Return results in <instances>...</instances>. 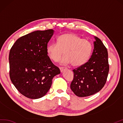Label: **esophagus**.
<instances>
[{
	"instance_id": "esophagus-1",
	"label": "esophagus",
	"mask_w": 123,
	"mask_h": 123,
	"mask_svg": "<svg viewBox=\"0 0 123 123\" xmlns=\"http://www.w3.org/2000/svg\"><path fill=\"white\" fill-rule=\"evenodd\" d=\"M59 69H60V70H61V72H62L65 69V68H64V67H59Z\"/></svg>"
}]
</instances>
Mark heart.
<instances>
[{
	"label": "heart",
	"instance_id": "1",
	"mask_svg": "<svg viewBox=\"0 0 123 123\" xmlns=\"http://www.w3.org/2000/svg\"><path fill=\"white\" fill-rule=\"evenodd\" d=\"M92 46L91 42L82 39L75 34H65L59 36L56 42L49 43L46 51L50 59L58 62L62 55L61 64H72L73 66L79 67L85 64L89 59Z\"/></svg>",
	"mask_w": 123,
	"mask_h": 123
}]
</instances>
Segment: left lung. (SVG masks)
I'll return each instance as SVG.
<instances>
[{
    "label": "left lung",
    "mask_w": 123,
    "mask_h": 123,
    "mask_svg": "<svg viewBox=\"0 0 123 123\" xmlns=\"http://www.w3.org/2000/svg\"><path fill=\"white\" fill-rule=\"evenodd\" d=\"M94 50L89 61L73 69L74 78L70 88L76 96H91L104 86L109 72L108 52L103 42L94 37Z\"/></svg>",
    "instance_id": "left-lung-1"
}]
</instances>
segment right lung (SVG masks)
Instances as JSON below:
<instances>
[{"label": "right lung", "mask_w": 123, "mask_h": 123, "mask_svg": "<svg viewBox=\"0 0 123 123\" xmlns=\"http://www.w3.org/2000/svg\"><path fill=\"white\" fill-rule=\"evenodd\" d=\"M54 31L53 29L33 31L18 38L10 49L11 81L20 93L29 98L45 96L53 77L61 73L46 51Z\"/></svg>", "instance_id": "add662e5"}]
</instances>
